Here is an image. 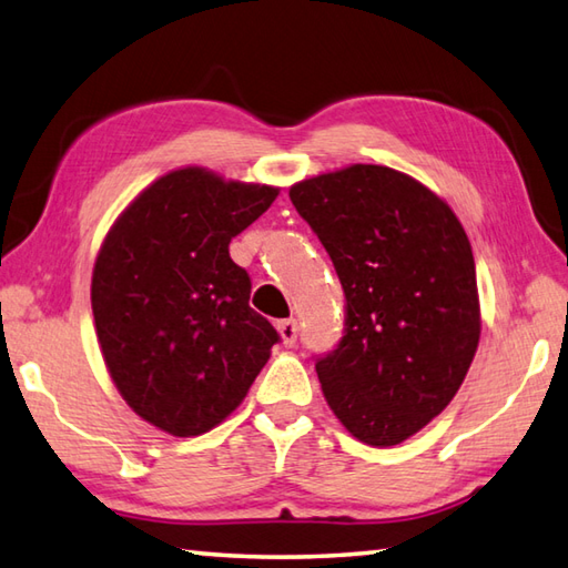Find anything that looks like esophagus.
Wrapping results in <instances>:
<instances>
[{"instance_id":"34e87169","label":"esophagus","mask_w":568,"mask_h":568,"mask_svg":"<svg viewBox=\"0 0 568 568\" xmlns=\"http://www.w3.org/2000/svg\"><path fill=\"white\" fill-rule=\"evenodd\" d=\"M275 327H277V334H281L285 346L295 344V339H297V322L295 320H283V322H277Z\"/></svg>"}]
</instances>
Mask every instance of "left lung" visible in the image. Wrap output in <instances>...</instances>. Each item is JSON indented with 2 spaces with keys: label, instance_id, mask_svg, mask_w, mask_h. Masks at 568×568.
<instances>
[{
  "label": "left lung",
  "instance_id": "left-lung-1",
  "mask_svg": "<svg viewBox=\"0 0 568 568\" xmlns=\"http://www.w3.org/2000/svg\"><path fill=\"white\" fill-rule=\"evenodd\" d=\"M346 295V334L317 361L324 400L352 437L395 446L452 403L480 339L470 241L413 175L354 163L291 187Z\"/></svg>",
  "mask_w": 568,
  "mask_h": 568
}]
</instances>
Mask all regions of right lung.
<instances>
[{
  "label": "right lung",
  "instance_id": "right-lung-1",
  "mask_svg": "<svg viewBox=\"0 0 568 568\" xmlns=\"http://www.w3.org/2000/svg\"><path fill=\"white\" fill-rule=\"evenodd\" d=\"M277 192L185 165L141 190L102 241L90 295L104 364L126 405L165 434L222 425L281 339L229 256Z\"/></svg>",
  "mask_w": 568,
  "mask_h": 568
}]
</instances>
